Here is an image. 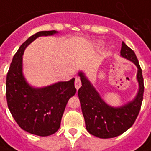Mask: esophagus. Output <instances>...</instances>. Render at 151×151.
<instances>
[{"label": "esophagus", "instance_id": "34e87169", "mask_svg": "<svg viewBox=\"0 0 151 151\" xmlns=\"http://www.w3.org/2000/svg\"><path fill=\"white\" fill-rule=\"evenodd\" d=\"M74 84H75L76 89H77V90H78L79 88H80V86H82V83H81V80H80V78H76L75 83H74Z\"/></svg>", "mask_w": 151, "mask_h": 151}]
</instances>
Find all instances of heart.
<instances>
[{
  "label": "heart",
  "mask_w": 151,
  "mask_h": 151,
  "mask_svg": "<svg viewBox=\"0 0 151 151\" xmlns=\"http://www.w3.org/2000/svg\"><path fill=\"white\" fill-rule=\"evenodd\" d=\"M101 44H102V43H101V42L98 43V45H99V46H100V45H101Z\"/></svg>",
  "instance_id": "heart-1"
}]
</instances>
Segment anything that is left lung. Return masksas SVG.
I'll use <instances>...</instances> for the list:
<instances>
[{
    "mask_svg": "<svg viewBox=\"0 0 151 151\" xmlns=\"http://www.w3.org/2000/svg\"><path fill=\"white\" fill-rule=\"evenodd\" d=\"M120 55L137 66V79L139 85L138 92L134 99L122 106L114 107L105 103L85 73L83 71L78 72L82 86L78 94L86 128L90 134L96 137L106 139L123 134L132 126L141 109L144 93L142 68L134 51L123 42Z\"/></svg>",
    "mask_w": 151,
    "mask_h": 151,
    "instance_id": "8db88e82",
    "label": "left lung"
}]
</instances>
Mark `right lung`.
Masks as SVG:
<instances>
[{
  "label": "right lung",
  "mask_w": 151,
  "mask_h": 151,
  "mask_svg": "<svg viewBox=\"0 0 151 151\" xmlns=\"http://www.w3.org/2000/svg\"><path fill=\"white\" fill-rule=\"evenodd\" d=\"M56 33L38 32L27 39L14 55L6 77V100L13 118L23 130L40 137L50 136L60 128L66 105L76 93L75 79L43 87L31 86L23 73V55L37 37Z\"/></svg>",
  "instance_id": "right-lung-1"
}]
</instances>
